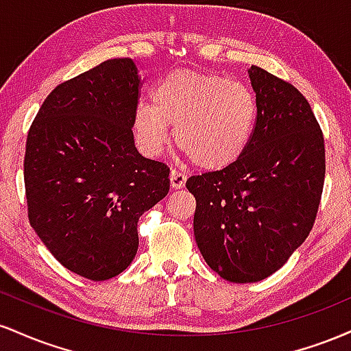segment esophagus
<instances>
[{"instance_id":"esophagus-1","label":"esophagus","mask_w":351,"mask_h":351,"mask_svg":"<svg viewBox=\"0 0 351 351\" xmlns=\"http://www.w3.org/2000/svg\"><path fill=\"white\" fill-rule=\"evenodd\" d=\"M170 181H171V188L173 189L184 188V184H186V175H183L181 171L171 170L170 171Z\"/></svg>"}]
</instances>
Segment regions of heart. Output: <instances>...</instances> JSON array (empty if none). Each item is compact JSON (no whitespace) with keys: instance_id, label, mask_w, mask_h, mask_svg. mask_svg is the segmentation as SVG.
<instances>
[{"instance_id":"obj_1","label":"heart","mask_w":351,"mask_h":351,"mask_svg":"<svg viewBox=\"0 0 351 351\" xmlns=\"http://www.w3.org/2000/svg\"><path fill=\"white\" fill-rule=\"evenodd\" d=\"M153 104L136 107L134 130L145 153L160 155L175 123L176 143L206 170L236 163L251 145L256 97L244 84L198 71H173L156 82Z\"/></svg>"}]
</instances>
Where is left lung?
<instances>
[{
	"label": "left lung",
	"mask_w": 351,
	"mask_h": 351,
	"mask_svg": "<svg viewBox=\"0 0 351 351\" xmlns=\"http://www.w3.org/2000/svg\"><path fill=\"white\" fill-rule=\"evenodd\" d=\"M247 72L257 102L251 145L236 163L186 181L199 252L236 284L287 263L313 226L325 180L324 135L307 99L261 67Z\"/></svg>",
	"instance_id": "left-lung-1"
}]
</instances>
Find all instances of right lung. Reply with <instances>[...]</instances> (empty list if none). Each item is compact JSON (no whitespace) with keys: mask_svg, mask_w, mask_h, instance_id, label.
<instances>
[{"mask_svg":"<svg viewBox=\"0 0 351 351\" xmlns=\"http://www.w3.org/2000/svg\"><path fill=\"white\" fill-rule=\"evenodd\" d=\"M140 80L130 58L106 60L56 87L27 134L31 226L64 267L90 280L132 264L138 217L170 189V168L135 147Z\"/></svg>","mask_w":351,"mask_h":351,"instance_id":"1","label":"right lung"}]
</instances>
